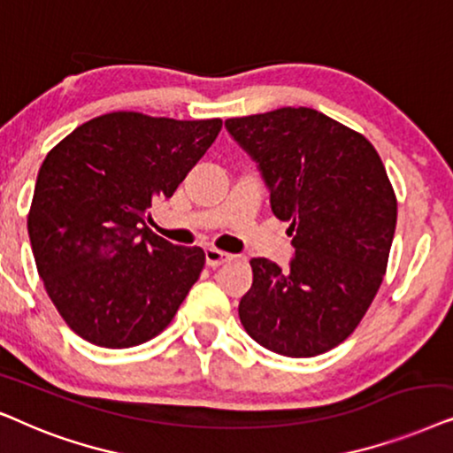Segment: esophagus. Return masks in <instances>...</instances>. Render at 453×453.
<instances>
[{"label":"esophagus","instance_id":"esophagus-1","mask_svg":"<svg viewBox=\"0 0 453 453\" xmlns=\"http://www.w3.org/2000/svg\"><path fill=\"white\" fill-rule=\"evenodd\" d=\"M232 258H234L232 255H227V252L223 250H217V249L204 250V261H207L209 267H219L223 263H230Z\"/></svg>","mask_w":453,"mask_h":453}]
</instances>
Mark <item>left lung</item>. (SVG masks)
Returning a JSON list of instances; mask_svg holds the SVG:
<instances>
[{"label":"left lung","mask_w":453,"mask_h":453,"mask_svg":"<svg viewBox=\"0 0 453 453\" xmlns=\"http://www.w3.org/2000/svg\"><path fill=\"white\" fill-rule=\"evenodd\" d=\"M261 167L271 211L289 221L296 257L288 271L252 258L240 300L246 334L271 352L311 358L358 327L381 286L397 201L375 147L311 107L226 119Z\"/></svg>","instance_id":"8db88e82"}]
</instances>
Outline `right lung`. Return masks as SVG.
<instances>
[{
    "mask_svg": "<svg viewBox=\"0 0 453 453\" xmlns=\"http://www.w3.org/2000/svg\"><path fill=\"white\" fill-rule=\"evenodd\" d=\"M219 130V118L111 111L47 153L28 211L30 246L51 303L82 340L132 348L176 317L204 252L157 236L149 207L176 192Z\"/></svg>",
    "mask_w": 453,
    "mask_h": 453,
    "instance_id": "add662e5",
    "label": "right lung"
}]
</instances>
